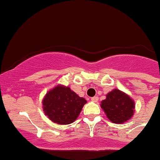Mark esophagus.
<instances>
[{
	"mask_svg": "<svg viewBox=\"0 0 160 160\" xmlns=\"http://www.w3.org/2000/svg\"><path fill=\"white\" fill-rule=\"evenodd\" d=\"M91 100L93 102H98V97H93V98H91Z\"/></svg>",
	"mask_w": 160,
	"mask_h": 160,
	"instance_id": "1",
	"label": "esophagus"
}]
</instances>
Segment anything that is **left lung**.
<instances>
[{"label":"left lung","instance_id":"obj_1","mask_svg":"<svg viewBox=\"0 0 160 160\" xmlns=\"http://www.w3.org/2000/svg\"><path fill=\"white\" fill-rule=\"evenodd\" d=\"M101 107L108 120L115 124L127 122L132 118L135 111V101L117 88L107 93L106 99L101 102Z\"/></svg>","mask_w":160,"mask_h":160}]
</instances>
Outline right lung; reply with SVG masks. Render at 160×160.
Wrapping results in <instances>:
<instances>
[{"mask_svg":"<svg viewBox=\"0 0 160 160\" xmlns=\"http://www.w3.org/2000/svg\"><path fill=\"white\" fill-rule=\"evenodd\" d=\"M86 103L85 98L62 84L50 89L42 101L45 116L58 125H68L75 121Z\"/></svg>","mask_w":160,"mask_h":160,"instance_id":"1","label":"right lung"}]
</instances>
